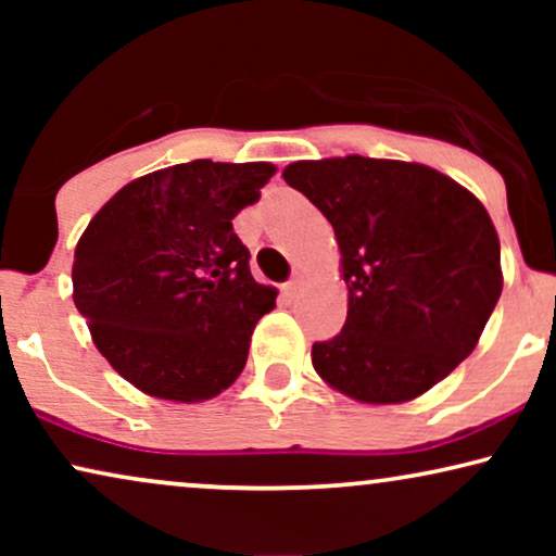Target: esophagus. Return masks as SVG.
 <instances>
[{
  "label": "esophagus",
  "instance_id": "34e87169",
  "mask_svg": "<svg viewBox=\"0 0 556 556\" xmlns=\"http://www.w3.org/2000/svg\"><path fill=\"white\" fill-rule=\"evenodd\" d=\"M303 283H306V276H303V273H293V278L288 280L286 283V291H288V295H295L303 288Z\"/></svg>",
  "mask_w": 556,
  "mask_h": 556
}]
</instances>
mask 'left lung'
Listing matches in <instances>:
<instances>
[{"instance_id": "8db88e82", "label": "left lung", "mask_w": 556, "mask_h": 556, "mask_svg": "<svg viewBox=\"0 0 556 556\" xmlns=\"http://www.w3.org/2000/svg\"><path fill=\"white\" fill-rule=\"evenodd\" d=\"M283 179L331 223L349 288L344 329L311 349L321 379L392 405L451 375L504 288L483 204L445 174L392 159L295 162Z\"/></svg>"}]
</instances>
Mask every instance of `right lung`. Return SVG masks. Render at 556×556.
Segmentation results:
<instances>
[{"instance_id": "1", "label": "right lung", "mask_w": 556, "mask_h": 556, "mask_svg": "<svg viewBox=\"0 0 556 556\" xmlns=\"http://www.w3.org/2000/svg\"><path fill=\"white\" fill-rule=\"evenodd\" d=\"M273 172L197 159L134 179L90 219L75 248V308L141 392L202 402L240 377L276 288L255 283L232 219Z\"/></svg>"}]
</instances>
